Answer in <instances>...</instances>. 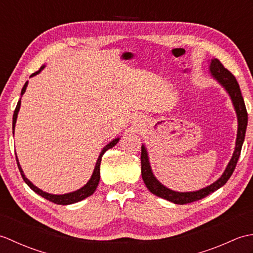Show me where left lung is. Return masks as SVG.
<instances>
[{
	"mask_svg": "<svg viewBox=\"0 0 253 253\" xmlns=\"http://www.w3.org/2000/svg\"><path fill=\"white\" fill-rule=\"evenodd\" d=\"M210 74L214 80L222 85L225 91L228 93L232 103L234 105V109L237 115L238 121V128H237V138H236V146L233 153V157L228 162L226 169H225L224 173L219 178L214 181L213 184L207 186L206 188H202L200 190L197 191H188V192H179L171 190L169 188L164 186L162 182L158 180L157 177L154 176L153 170L151 169L149 161V154L147 151V148L144 144L141 146V175L142 179L146 184L148 189L151 191L153 195L158 196L160 198H163L165 200L173 202L175 204H186L193 201L201 200V199L206 198L207 196L211 195L212 192L216 191L222 186L226 184L229 177L232 176L233 171L237 164V161L239 159V155L241 152V147L245 141V135L247 125H248V114H247L246 105L243 95H241V91L239 88V84L237 80L234 77V75L227 71L226 68L223 66V64L219 62L217 58H212L210 61Z\"/></svg>",
	"mask_w": 253,
	"mask_h": 253,
	"instance_id": "left-lung-1",
	"label": "left lung"
}]
</instances>
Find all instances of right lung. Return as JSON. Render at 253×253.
I'll return each instance as SVG.
<instances>
[{"label": "right lung", "instance_id": "1", "mask_svg": "<svg viewBox=\"0 0 253 253\" xmlns=\"http://www.w3.org/2000/svg\"><path fill=\"white\" fill-rule=\"evenodd\" d=\"M45 67V65L41 66V68L39 69V71L34 73L31 75L30 77H34L36 76V75L40 74L41 71H43V68ZM27 85H28V82H26V84H24L23 89H21V93L20 95L23 96L24 93L26 92V89H27ZM21 100V98H20ZM20 100L18 101L17 103V106H16V109L14 111V115H13V133L15 131V125H16V121H17V116H18V112H19V109H20ZM120 137H117L115 139H113V140L107 143L106 146L102 149V151L99 155L98 160H96V163H95V166H94V169H93V173L92 175H91L90 179L87 181V184H85L84 186H83L82 188H79V189L75 190V191H72V192H68V193H64V195H53V193H49V192H45L43 190H41L38 188L37 186H35L32 182L27 178V177L25 176L24 174V170L23 169H21V166L19 164V161H18V158L17 155H16V161H17V165H18V169L20 171V175L21 177H23L24 181L26 182L27 185H28L32 190H34L36 193H38V195L43 197L44 199H46V200H49L51 202H54L56 204H62V206H67V204H73V203H76V202H79L84 200V199L88 198L89 196L92 195V193L95 191L96 187H98L99 185V181H100V165H101V160H102V157H103V154L105 153V151H107V150L113 148L115 146V144L118 142V140H120ZM16 154V153H15Z\"/></svg>", "mask_w": 253, "mask_h": 253}]
</instances>
